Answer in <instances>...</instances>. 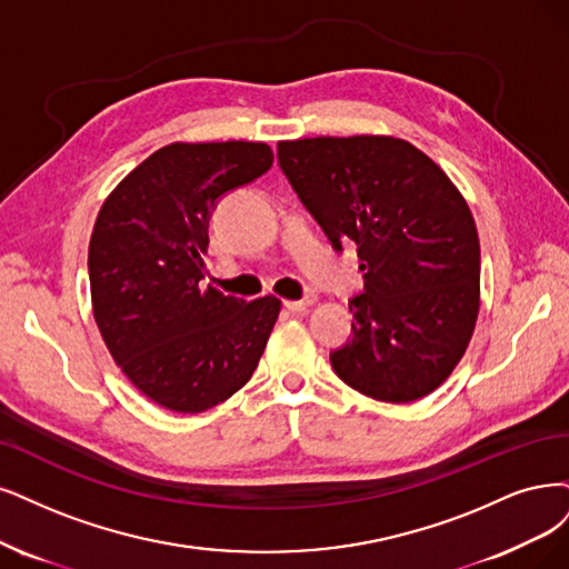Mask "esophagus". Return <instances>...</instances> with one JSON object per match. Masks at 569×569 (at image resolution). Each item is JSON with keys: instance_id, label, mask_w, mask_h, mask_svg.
<instances>
[{"instance_id": "34e87169", "label": "esophagus", "mask_w": 569, "mask_h": 569, "mask_svg": "<svg viewBox=\"0 0 569 569\" xmlns=\"http://www.w3.org/2000/svg\"><path fill=\"white\" fill-rule=\"evenodd\" d=\"M313 296H307L305 300H288V302H283V307L288 309V311H296V313H302V311H307L311 305H313Z\"/></svg>"}]
</instances>
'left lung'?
Masks as SVG:
<instances>
[{
	"mask_svg": "<svg viewBox=\"0 0 569 569\" xmlns=\"http://www.w3.org/2000/svg\"><path fill=\"white\" fill-rule=\"evenodd\" d=\"M279 166L332 248L363 271L351 340L330 353L342 382L410 403L448 380L480 307V243L457 187L415 144L389 136L279 142Z\"/></svg>",
	"mask_w": 569,
	"mask_h": 569,
	"instance_id": "1",
	"label": "left lung"
}]
</instances>
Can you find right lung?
<instances>
[{"label":"right lung","mask_w":569,"mask_h":569,"mask_svg":"<svg viewBox=\"0 0 569 569\" xmlns=\"http://www.w3.org/2000/svg\"><path fill=\"white\" fill-rule=\"evenodd\" d=\"M264 142H173L104 199L91 243L93 317L114 363L154 403L203 412L258 368L281 302L203 288L218 201L271 168Z\"/></svg>","instance_id":"right-lung-1"}]
</instances>
